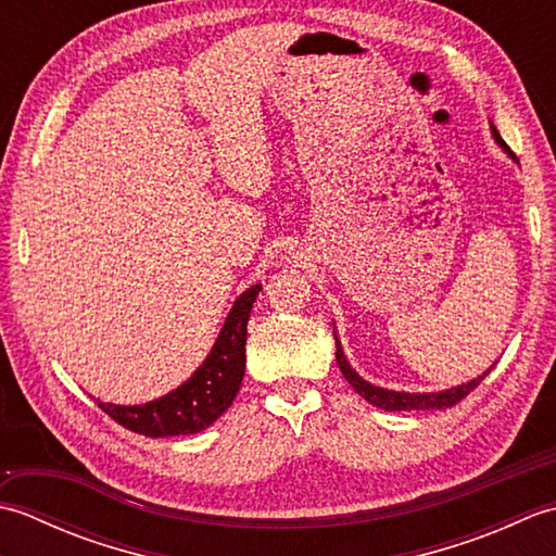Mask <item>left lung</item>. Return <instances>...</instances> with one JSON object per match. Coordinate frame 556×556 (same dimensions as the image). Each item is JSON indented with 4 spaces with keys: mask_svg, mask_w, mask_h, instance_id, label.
<instances>
[{
    "mask_svg": "<svg viewBox=\"0 0 556 556\" xmlns=\"http://www.w3.org/2000/svg\"><path fill=\"white\" fill-rule=\"evenodd\" d=\"M492 128V136H494V140H497V143L502 146V150L506 152V155H509L511 160H516V155L514 152L506 148V143L502 140V136L497 134V128L494 126H490ZM334 339H337V365H339V370L344 372V377L349 380V384L356 389V392L368 401V404H372V406H377V408H382V410H442V408H452L454 404H458L460 399L464 396H468L470 392H473V389L485 380V377L490 375V370L488 372H482L480 377H476V380H470V382H466V384H458V387H452V389H444V392H428V394H408V392H394V389H382V387H375V384H370V382H365L363 377L351 368V363L346 361V356H344V349H341V344H339V337L334 334Z\"/></svg>",
    "mask_w": 556,
    "mask_h": 556,
    "instance_id": "obj_1",
    "label": "left lung"
}]
</instances>
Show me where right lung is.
Instances as JSON below:
<instances>
[{
	"label": "right lung",
	"mask_w": 556,
	"mask_h": 556,
	"mask_svg": "<svg viewBox=\"0 0 556 556\" xmlns=\"http://www.w3.org/2000/svg\"><path fill=\"white\" fill-rule=\"evenodd\" d=\"M260 289L263 287L253 285L236 299L210 356L181 387L140 406H98L126 430L146 437L195 434L210 428L231 406L241 389L245 375V327Z\"/></svg>",
	"instance_id": "1"
}]
</instances>
